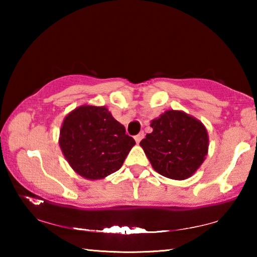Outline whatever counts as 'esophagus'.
I'll return each instance as SVG.
<instances>
[{"label": "esophagus", "instance_id": "34e87169", "mask_svg": "<svg viewBox=\"0 0 257 257\" xmlns=\"http://www.w3.org/2000/svg\"><path fill=\"white\" fill-rule=\"evenodd\" d=\"M143 138H144V133H139L138 135H136V136H135V141H136V143L138 144V143L141 142Z\"/></svg>", "mask_w": 257, "mask_h": 257}]
</instances>
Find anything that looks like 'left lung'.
Wrapping results in <instances>:
<instances>
[{"instance_id": "obj_1", "label": "left lung", "mask_w": 257, "mask_h": 257, "mask_svg": "<svg viewBox=\"0 0 257 257\" xmlns=\"http://www.w3.org/2000/svg\"><path fill=\"white\" fill-rule=\"evenodd\" d=\"M151 127L153 132L141 146L154 170L175 180L193 176L208 150L207 132L201 121L182 111L169 110L152 120Z\"/></svg>"}]
</instances>
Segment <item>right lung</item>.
<instances>
[{"label":"right lung","instance_id":"add662e5","mask_svg":"<svg viewBox=\"0 0 257 257\" xmlns=\"http://www.w3.org/2000/svg\"><path fill=\"white\" fill-rule=\"evenodd\" d=\"M59 144L78 175L96 180L118 171L136 142L105 106L81 105L64 118Z\"/></svg>","mask_w":257,"mask_h":257}]
</instances>
